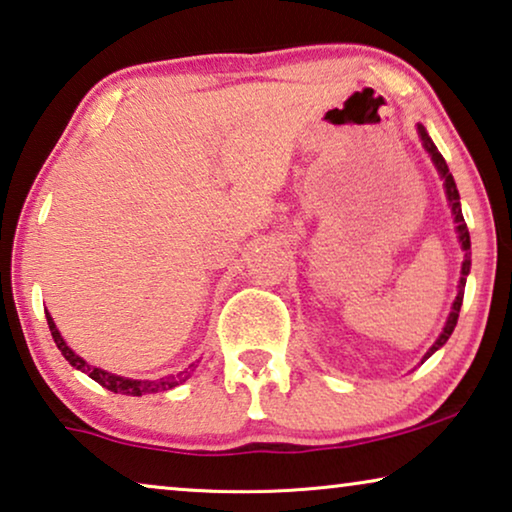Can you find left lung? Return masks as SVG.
Segmentation results:
<instances>
[{"mask_svg":"<svg viewBox=\"0 0 512 512\" xmlns=\"http://www.w3.org/2000/svg\"><path fill=\"white\" fill-rule=\"evenodd\" d=\"M418 133H420V140L422 145H425V150L429 152V157H432L436 170H439L441 180H443V187H446V196H448V203H450V210H453V217H455V228H457V238L462 242V249H464V263H462V277H459V291H457V298L453 302V309H450V316L446 325H443V332L439 335V339L432 344V348L425 353V360L432 355L434 351H439V348L448 342V337L453 335L455 325H457V318H459V307H462V300H464V286H466V277H469V270H471V238H469V228H466V221H464V214H462V205H459V191L455 187V180L453 175H450L446 159L441 157V152L436 150V145L432 143V138L427 136V131L422 124H418Z\"/></svg>","mask_w":512,"mask_h":512,"instance_id":"left-lung-1","label":"left lung"}]
</instances>
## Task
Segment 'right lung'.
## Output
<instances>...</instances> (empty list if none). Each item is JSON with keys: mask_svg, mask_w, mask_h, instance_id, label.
<instances>
[{"mask_svg": "<svg viewBox=\"0 0 512 512\" xmlns=\"http://www.w3.org/2000/svg\"><path fill=\"white\" fill-rule=\"evenodd\" d=\"M46 318H48L50 335H53L55 344H57L59 351H62L64 358L69 360V365L80 369V372H85L87 376H90V379H94L96 383L103 385V388H108L110 392H120V395H131V397H143V395H150V392H161V390L175 388V385H180V383L187 381L189 374L194 372V365H191V372H180V374L168 376V379H159V381H136V379H124V376H115V374L106 372V369L87 365V362L80 358V355H76L69 346H66L62 335H59V330H57V325L53 321V316H50L48 311H46Z\"/></svg>", "mask_w": 512, "mask_h": 512, "instance_id": "add662e5", "label": "right lung"}]
</instances>
